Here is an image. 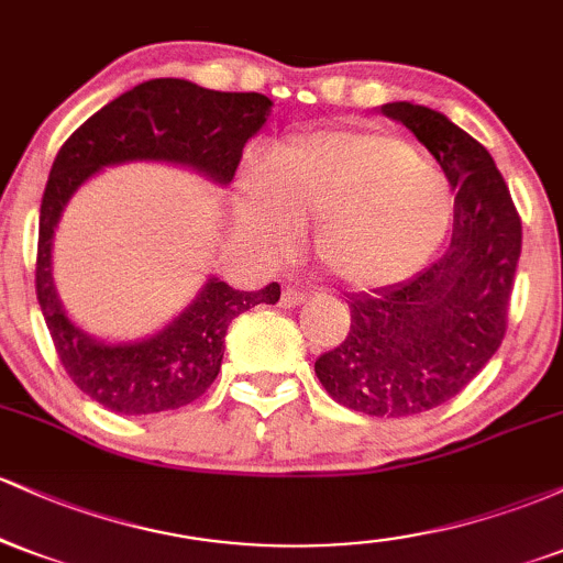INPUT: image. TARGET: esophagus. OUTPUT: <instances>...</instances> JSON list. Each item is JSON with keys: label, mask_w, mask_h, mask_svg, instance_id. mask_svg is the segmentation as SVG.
Returning a JSON list of instances; mask_svg holds the SVG:
<instances>
[{"label": "esophagus", "mask_w": 563, "mask_h": 563, "mask_svg": "<svg viewBox=\"0 0 563 563\" xmlns=\"http://www.w3.org/2000/svg\"><path fill=\"white\" fill-rule=\"evenodd\" d=\"M303 299H307V294H303V290L286 288V290H283V296H280V307H286V309L299 307V303H301Z\"/></svg>", "instance_id": "34e87169"}]
</instances>
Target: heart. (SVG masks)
Here are the masks:
<instances>
[{
    "label": "heart",
    "mask_w": 563,
    "mask_h": 563,
    "mask_svg": "<svg viewBox=\"0 0 563 563\" xmlns=\"http://www.w3.org/2000/svg\"><path fill=\"white\" fill-rule=\"evenodd\" d=\"M452 217L444 174L386 129L344 126L307 134L277 153L267 185L241 187L245 230L273 254L318 228L325 273L349 288L402 280L429 260Z\"/></svg>",
    "instance_id": "obj_1"
}]
</instances>
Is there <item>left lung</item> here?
<instances>
[{"mask_svg":"<svg viewBox=\"0 0 563 563\" xmlns=\"http://www.w3.org/2000/svg\"><path fill=\"white\" fill-rule=\"evenodd\" d=\"M429 147L455 187L448 251L399 286L349 299L346 339L314 363L339 405L376 418L434 410L461 394L506 339L521 217L482 142L412 102L380 108Z\"/></svg>","mask_w":563,"mask_h":563,"instance_id":"8db88e82","label":"left lung"}]
</instances>
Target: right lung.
<instances>
[{"mask_svg":"<svg viewBox=\"0 0 563 563\" xmlns=\"http://www.w3.org/2000/svg\"><path fill=\"white\" fill-rule=\"evenodd\" d=\"M273 100L260 92H214L185 79L137 84L87 119L57 151L42 196L36 299L57 352L92 402L121 416L185 407L214 384L230 322L256 303H275L280 286L235 290L211 277L190 307L153 339L102 344L74 325L53 286V235L76 187L124 161H172L228 185L245 142L260 132Z\"/></svg>","mask_w":563,"mask_h":563,"instance_id":"add662e5","label":"right lung"}]
</instances>
